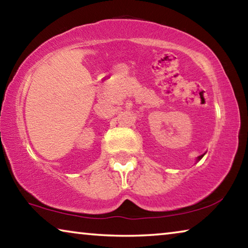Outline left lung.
Returning <instances> with one entry per match:
<instances>
[{
    "label": "left lung",
    "mask_w": 248,
    "mask_h": 248,
    "mask_svg": "<svg viewBox=\"0 0 248 248\" xmlns=\"http://www.w3.org/2000/svg\"><path fill=\"white\" fill-rule=\"evenodd\" d=\"M201 157H202V155H200V156H199V157H198V159H200V158H201Z\"/></svg>",
    "instance_id": "1"
}]
</instances>
